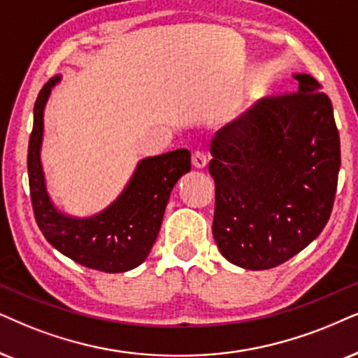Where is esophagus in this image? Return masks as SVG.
Segmentation results:
<instances>
[{"instance_id": "esophagus-1", "label": "esophagus", "mask_w": 358, "mask_h": 358, "mask_svg": "<svg viewBox=\"0 0 358 358\" xmlns=\"http://www.w3.org/2000/svg\"><path fill=\"white\" fill-rule=\"evenodd\" d=\"M192 164L194 169H205V166L208 165V157L205 152L201 150H196L192 155Z\"/></svg>"}]
</instances>
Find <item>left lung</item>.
I'll use <instances>...</instances> for the list:
<instances>
[{
  "instance_id": "1",
  "label": "left lung",
  "mask_w": 358,
  "mask_h": 358,
  "mask_svg": "<svg viewBox=\"0 0 358 358\" xmlns=\"http://www.w3.org/2000/svg\"><path fill=\"white\" fill-rule=\"evenodd\" d=\"M262 99L211 140L213 236L239 268L282 264L322 233L336 200L341 138L332 102L309 74Z\"/></svg>"
}]
</instances>
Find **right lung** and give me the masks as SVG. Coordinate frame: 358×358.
<instances>
[{"label": "right lung", "instance_id": "1", "mask_svg": "<svg viewBox=\"0 0 358 358\" xmlns=\"http://www.w3.org/2000/svg\"><path fill=\"white\" fill-rule=\"evenodd\" d=\"M59 76L41 89L34 103V124L28 147L29 194L36 223L44 238L62 255L102 273H125L145 261L160 231L175 183L192 170L185 148L142 160L119 200L101 215L76 220L59 213L49 200L39 160L43 110Z\"/></svg>", "mask_w": 358, "mask_h": 358}]
</instances>
